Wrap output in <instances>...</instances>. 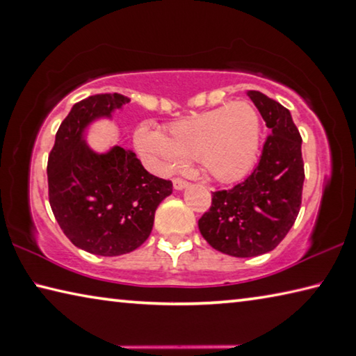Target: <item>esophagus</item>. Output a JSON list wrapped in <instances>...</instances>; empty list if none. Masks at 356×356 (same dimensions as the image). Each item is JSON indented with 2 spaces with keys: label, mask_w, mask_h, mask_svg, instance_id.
<instances>
[{
  "label": "esophagus",
  "mask_w": 356,
  "mask_h": 356,
  "mask_svg": "<svg viewBox=\"0 0 356 356\" xmlns=\"http://www.w3.org/2000/svg\"><path fill=\"white\" fill-rule=\"evenodd\" d=\"M172 185H174V188H176V190H184V188L188 187V182H187V180H184V179H174Z\"/></svg>",
  "instance_id": "34e87169"
}]
</instances>
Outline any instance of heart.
<instances>
[{
	"mask_svg": "<svg viewBox=\"0 0 356 356\" xmlns=\"http://www.w3.org/2000/svg\"><path fill=\"white\" fill-rule=\"evenodd\" d=\"M134 144L155 172L168 176L196 156L204 171L229 184L245 176L259 144V117L245 101L191 115L168 127V136L149 127L138 128Z\"/></svg>",
	"mask_w": 356,
	"mask_h": 356,
	"instance_id": "b5f03b06",
	"label": "heart"
}]
</instances>
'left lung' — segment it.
<instances>
[{"instance_id":"8db88e82","label":"left lung","mask_w":356,"mask_h":356,"mask_svg":"<svg viewBox=\"0 0 356 356\" xmlns=\"http://www.w3.org/2000/svg\"><path fill=\"white\" fill-rule=\"evenodd\" d=\"M270 134L258 166L231 190L213 191L198 227L209 245L229 257L268 253L285 238L301 209V134L290 111L257 90L247 92Z\"/></svg>"}]
</instances>
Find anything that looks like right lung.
Masks as SVG:
<instances>
[{
	"mask_svg": "<svg viewBox=\"0 0 356 356\" xmlns=\"http://www.w3.org/2000/svg\"><path fill=\"white\" fill-rule=\"evenodd\" d=\"M129 98L118 93L79 101L56 131L47 161L49 202L66 238L93 255L117 257L143 245L172 182L152 176L136 154L114 145L104 154L86 140L87 128L112 118Z\"/></svg>",
	"mask_w": 356,
	"mask_h": 356,
	"instance_id": "obj_1",
	"label": "right lung"
}]
</instances>
